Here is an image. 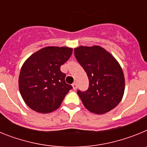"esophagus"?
Returning a JSON list of instances; mask_svg holds the SVG:
<instances>
[{
	"label": "esophagus",
	"mask_w": 147,
	"mask_h": 147,
	"mask_svg": "<svg viewBox=\"0 0 147 147\" xmlns=\"http://www.w3.org/2000/svg\"><path fill=\"white\" fill-rule=\"evenodd\" d=\"M72 86H73V89H74V90H76V89H77V84H76V82L73 83Z\"/></svg>",
	"instance_id": "obj_1"
}]
</instances>
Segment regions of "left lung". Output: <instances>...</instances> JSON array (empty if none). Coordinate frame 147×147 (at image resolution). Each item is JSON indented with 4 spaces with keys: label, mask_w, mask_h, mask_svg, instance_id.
<instances>
[{
    "label": "left lung",
    "mask_w": 147,
    "mask_h": 147,
    "mask_svg": "<svg viewBox=\"0 0 147 147\" xmlns=\"http://www.w3.org/2000/svg\"><path fill=\"white\" fill-rule=\"evenodd\" d=\"M74 54L89 80L87 90H77L85 108L96 114L115 108L124 92V76L119 62L98 45L76 48Z\"/></svg>",
    "instance_id": "left-lung-1"
}]
</instances>
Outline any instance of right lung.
I'll use <instances>...</instances> for the list:
<instances>
[{
    "mask_svg": "<svg viewBox=\"0 0 147 147\" xmlns=\"http://www.w3.org/2000/svg\"><path fill=\"white\" fill-rule=\"evenodd\" d=\"M72 51L67 47H45L24 62L19 76V89L30 108L41 113L59 108L73 88L65 82V74L60 71L61 65L69 59Z\"/></svg>",
    "mask_w": 147,
    "mask_h": 147,
    "instance_id": "1",
    "label": "right lung"
}]
</instances>
